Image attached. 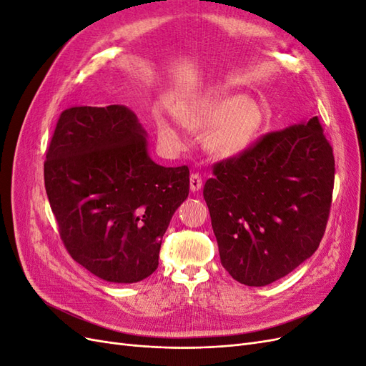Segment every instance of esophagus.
Returning a JSON list of instances; mask_svg holds the SVG:
<instances>
[{"label":"esophagus","mask_w":366,"mask_h":366,"mask_svg":"<svg viewBox=\"0 0 366 366\" xmlns=\"http://www.w3.org/2000/svg\"><path fill=\"white\" fill-rule=\"evenodd\" d=\"M202 186H203L202 175H200V174H197V172L191 174V177H189V187H191V191H192V192L200 191V189H202Z\"/></svg>","instance_id":"esophagus-1"}]
</instances>
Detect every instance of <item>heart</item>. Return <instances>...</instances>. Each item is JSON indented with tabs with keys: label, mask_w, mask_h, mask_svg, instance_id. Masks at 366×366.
Masks as SVG:
<instances>
[{
	"label": "heart",
	"mask_w": 366,
	"mask_h": 366,
	"mask_svg": "<svg viewBox=\"0 0 366 366\" xmlns=\"http://www.w3.org/2000/svg\"><path fill=\"white\" fill-rule=\"evenodd\" d=\"M182 124L194 132H204L203 147L210 156L227 160L244 152L262 128L264 114L253 97L221 94L180 109ZM159 142L169 149L182 145L179 129L163 112L154 116Z\"/></svg>",
	"instance_id": "b5f03b06"
}]
</instances>
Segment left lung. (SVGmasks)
<instances>
[{"label":"left lung","instance_id":"obj_1","mask_svg":"<svg viewBox=\"0 0 366 366\" xmlns=\"http://www.w3.org/2000/svg\"><path fill=\"white\" fill-rule=\"evenodd\" d=\"M333 186V148L317 117L269 132L241 156L217 163L203 195L232 278L262 287L312 257Z\"/></svg>","mask_w":366,"mask_h":366}]
</instances>
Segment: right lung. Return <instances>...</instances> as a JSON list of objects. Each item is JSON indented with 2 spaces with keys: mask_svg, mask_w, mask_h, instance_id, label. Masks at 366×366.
Here are the masks:
<instances>
[{
  "mask_svg": "<svg viewBox=\"0 0 366 366\" xmlns=\"http://www.w3.org/2000/svg\"><path fill=\"white\" fill-rule=\"evenodd\" d=\"M44 182L71 258L116 284L156 272L160 238L189 194L187 166L152 162L147 131L125 105L62 112Z\"/></svg>",
  "mask_w": 366,
  "mask_h": 366,
  "instance_id": "obj_1",
  "label": "right lung"
}]
</instances>
